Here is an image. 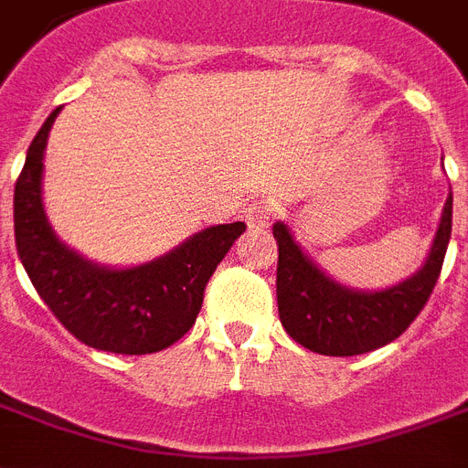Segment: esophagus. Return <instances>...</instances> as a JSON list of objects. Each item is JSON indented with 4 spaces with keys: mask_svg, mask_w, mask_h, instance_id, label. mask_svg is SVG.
<instances>
[{
    "mask_svg": "<svg viewBox=\"0 0 468 468\" xmlns=\"http://www.w3.org/2000/svg\"><path fill=\"white\" fill-rule=\"evenodd\" d=\"M246 225L250 231H265L272 225V206L268 203H253V206L246 210Z\"/></svg>",
    "mask_w": 468,
    "mask_h": 468,
    "instance_id": "34e87169",
    "label": "esophagus"
}]
</instances>
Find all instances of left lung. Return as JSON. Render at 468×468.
Listing matches in <instances>:
<instances>
[{
	"mask_svg": "<svg viewBox=\"0 0 468 468\" xmlns=\"http://www.w3.org/2000/svg\"><path fill=\"white\" fill-rule=\"evenodd\" d=\"M272 234L280 250L277 308L289 337L323 356H356L389 345L426 306L452 237V191L426 262L399 284L376 292L332 280L296 241L287 222H275Z\"/></svg>",
	"mask_w": 468,
	"mask_h": 468,
	"instance_id": "8db88e82",
	"label": "left lung"
}]
</instances>
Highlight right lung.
<instances>
[{
  "label": "right lung",
  "instance_id": "right-lung-1",
  "mask_svg": "<svg viewBox=\"0 0 468 468\" xmlns=\"http://www.w3.org/2000/svg\"><path fill=\"white\" fill-rule=\"evenodd\" d=\"M59 112L57 107L33 138L16 181L18 258L40 299L83 345L129 356L167 349L193 327L207 280L246 225L206 227L165 256L131 268L83 258L54 234L42 206V160Z\"/></svg>",
  "mask_w": 468,
  "mask_h": 468
}]
</instances>
